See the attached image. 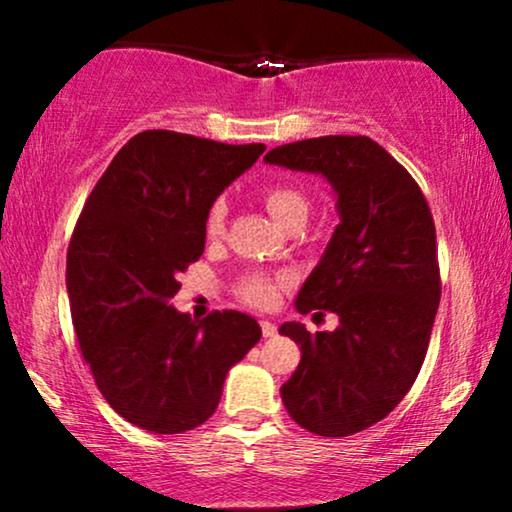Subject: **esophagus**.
Instances as JSON below:
<instances>
[{"label": "esophagus", "mask_w": 512, "mask_h": 512, "mask_svg": "<svg viewBox=\"0 0 512 512\" xmlns=\"http://www.w3.org/2000/svg\"><path fill=\"white\" fill-rule=\"evenodd\" d=\"M260 327H262V334H264V337H274V334H276V325H274V322L262 320V322H260Z\"/></svg>", "instance_id": "esophagus-1"}]
</instances>
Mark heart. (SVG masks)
I'll list each match as a JSON object with an SVG mask.
<instances>
[{
  "label": "heart",
  "mask_w": 512,
  "mask_h": 512,
  "mask_svg": "<svg viewBox=\"0 0 512 512\" xmlns=\"http://www.w3.org/2000/svg\"><path fill=\"white\" fill-rule=\"evenodd\" d=\"M264 204H267L269 214H272L281 226H286V223L296 219V216H308V199L289 185L269 187V190L264 192ZM223 221H226V202L219 199V202L211 204L207 214V233L211 238H216L223 231ZM284 281V276L252 272L248 276H243V281H240V296L252 305H272Z\"/></svg>",
  "instance_id": "obj_1"
}]
</instances>
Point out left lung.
Here are the masks:
<instances>
[{
  "label": "left lung",
  "mask_w": 512,
  "mask_h": 512,
  "mask_svg": "<svg viewBox=\"0 0 512 512\" xmlns=\"http://www.w3.org/2000/svg\"><path fill=\"white\" fill-rule=\"evenodd\" d=\"M269 166L332 185L339 223L296 296L301 315L337 313L334 332L301 322L279 332L301 346L281 402L315 436L344 438L378 424L419 375L440 303L436 226L414 178L370 137L276 146Z\"/></svg>",
  "instance_id": "1"
}]
</instances>
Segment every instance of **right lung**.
Returning <instances> with one entry per match:
<instances>
[{"instance_id": "right-lung-1", "label": "right lung", "mask_w": 512, "mask_h": 512, "mask_svg": "<svg viewBox=\"0 0 512 512\" xmlns=\"http://www.w3.org/2000/svg\"><path fill=\"white\" fill-rule=\"evenodd\" d=\"M262 151L149 129L117 151L86 199L67 252L72 322L98 390L144 431L204 424L228 370L260 342L255 317L192 320L170 298L202 257L211 204Z\"/></svg>"}]
</instances>
